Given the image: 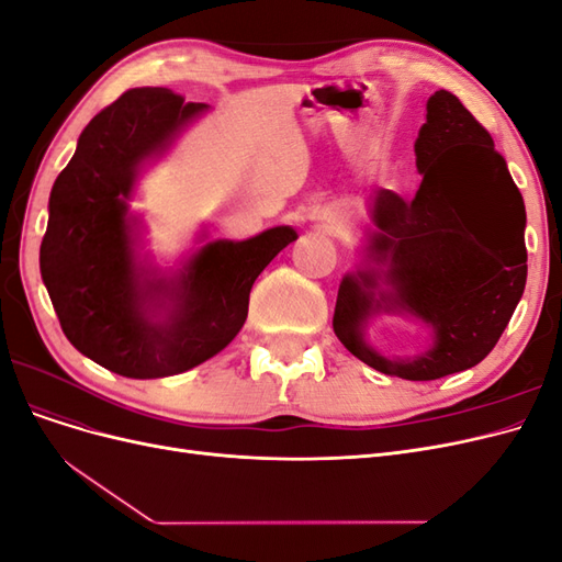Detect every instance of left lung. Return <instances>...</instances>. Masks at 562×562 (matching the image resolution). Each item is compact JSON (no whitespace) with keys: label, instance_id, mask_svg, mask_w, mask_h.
<instances>
[{"label":"left lung","instance_id":"obj_1","mask_svg":"<svg viewBox=\"0 0 562 562\" xmlns=\"http://www.w3.org/2000/svg\"><path fill=\"white\" fill-rule=\"evenodd\" d=\"M415 155L413 201L372 190L366 252L378 267L339 283L333 330L366 366L429 382L481 363L512 321L527 279L525 203L492 135L450 91L429 98ZM398 308L437 333L415 362H389L362 339L370 313Z\"/></svg>","mask_w":562,"mask_h":562}]
</instances>
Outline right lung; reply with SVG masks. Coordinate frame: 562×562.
I'll return each mask as SVG.
<instances>
[{
    "label": "right lung",
    "instance_id": "obj_1",
    "mask_svg": "<svg viewBox=\"0 0 562 562\" xmlns=\"http://www.w3.org/2000/svg\"><path fill=\"white\" fill-rule=\"evenodd\" d=\"M168 89H131L83 128L48 199L40 269L75 349L116 375H178L225 349L248 316L260 271L297 239L274 227L213 241L180 274L143 277L133 258L131 187L138 166L206 110Z\"/></svg>",
    "mask_w": 562,
    "mask_h": 562
}]
</instances>
